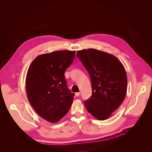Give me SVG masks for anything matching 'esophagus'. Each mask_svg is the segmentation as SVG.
<instances>
[{
	"label": "esophagus",
	"mask_w": 152,
	"mask_h": 152,
	"mask_svg": "<svg viewBox=\"0 0 152 152\" xmlns=\"http://www.w3.org/2000/svg\"><path fill=\"white\" fill-rule=\"evenodd\" d=\"M80 95V93H79V92H78V93H75V96H77V97H78V96H79Z\"/></svg>",
	"instance_id": "1"
}]
</instances>
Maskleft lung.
I'll return each instance as SVG.
<instances>
[{"mask_svg": "<svg viewBox=\"0 0 152 152\" xmlns=\"http://www.w3.org/2000/svg\"><path fill=\"white\" fill-rule=\"evenodd\" d=\"M76 55L91 80L92 96L85 102V107L98 120H106L125 99L127 87L125 68L113 55L97 49L78 50Z\"/></svg>", "mask_w": 152, "mask_h": 152, "instance_id": "obj_1", "label": "left lung"}]
</instances>
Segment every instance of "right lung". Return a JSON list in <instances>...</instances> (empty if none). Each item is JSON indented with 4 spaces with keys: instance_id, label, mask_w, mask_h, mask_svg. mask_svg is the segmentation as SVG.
Returning a JSON list of instances; mask_svg holds the SVG:
<instances>
[{
    "instance_id": "right-lung-1",
    "label": "right lung",
    "mask_w": 152,
    "mask_h": 152,
    "mask_svg": "<svg viewBox=\"0 0 152 152\" xmlns=\"http://www.w3.org/2000/svg\"><path fill=\"white\" fill-rule=\"evenodd\" d=\"M75 50H58L34 59L26 77L27 97L32 107L45 121L56 123L70 110L74 94L68 89L66 69L75 58Z\"/></svg>"
}]
</instances>
